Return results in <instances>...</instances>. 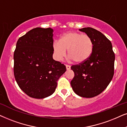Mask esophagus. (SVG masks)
Instances as JSON below:
<instances>
[{
	"instance_id": "34e87169",
	"label": "esophagus",
	"mask_w": 127,
	"mask_h": 127,
	"mask_svg": "<svg viewBox=\"0 0 127 127\" xmlns=\"http://www.w3.org/2000/svg\"><path fill=\"white\" fill-rule=\"evenodd\" d=\"M65 67H66V69L67 70H70V69L71 68V66L70 65H65Z\"/></svg>"
}]
</instances>
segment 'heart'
<instances>
[{
	"mask_svg": "<svg viewBox=\"0 0 127 127\" xmlns=\"http://www.w3.org/2000/svg\"><path fill=\"white\" fill-rule=\"evenodd\" d=\"M93 47L92 40L89 35L77 32H68L63 35L59 42H54L53 50L57 60H62L66 56L67 50L71 59L77 63H81L92 55Z\"/></svg>",
	"mask_w": 127,
	"mask_h": 127,
	"instance_id": "obj_1",
	"label": "heart"
}]
</instances>
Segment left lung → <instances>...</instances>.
Segmentation results:
<instances>
[{
  "label": "left lung",
  "mask_w": 127,
  "mask_h": 127,
  "mask_svg": "<svg viewBox=\"0 0 127 127\" xmlns=\"http://www.w3.org/2000/svg\"><path fill=\"white\" fill-rule=\"evenodd\" d=\"M79 30L91 37L94 47L88 60L71 67L74 72L71 85L81 97H93L101 94L112 79L115 55L111 42L100 31L91 27Z\"/></svg>",
  "instance_id": "left-lung-1"
}]
</instances>
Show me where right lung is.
Here are the masks:
<instances>
[{"instance_id":"1","label":"right lung","mask_w":127,"mask_h":127,"mask_svg":"<svg viewBox=\"0 0 127 127\" xmlns=\"http://www.w3.org/2000/svg\"><path fill=\"white\" fill-rule=\"evenodd\" d=\"M53 30L33 28L18 39L14 53V75L30 97L43 99L55 92L65 66L53 60Z\"/></svg>"}]
</instances>
